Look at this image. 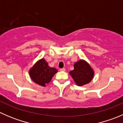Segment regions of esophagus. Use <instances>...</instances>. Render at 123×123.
<instances>
[{
  "mask_svg": "<svg viewBox=\"0 0 123 123\" xmlns=\"http://www.w3.org/2000/svg\"><path fill=\"white\" fill-rule=\"evenodd\" d=\"M60 71H65V68H61Z\"/></svg>",
  "mask_w": 123,
  "mask_h": 123,
  "instance_id": "1",
  "label": "esophagus"
}]
</instances>
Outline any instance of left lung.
<instances>
[{"label": "left lung", "mask_w": 123, "mask_h": 123, "mask_svg": "<svg viewBox=\"0 0 123 123\" xmlns=\"http://www.w3.org/2000/svg\"><path fill=\"white\" fill-rule=\"evenodd\" d=\"M74 69L69 72V74L76 85L79 86L89 83L94 77L93 69L89 64L83 59H80L74 64Z\"/></svg>", "instance_id": "1"}]
</instances>
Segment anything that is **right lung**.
Here are the masks:
<instances>
[{"instance_id":"add662e5","label":"right lung","mask_w":123,"mask_h":123,"mask_svg":"<svg viewBox=\"0 0 123 123\" xmlns=\"http://www.w3.org/2000/svg\"><path fill=\"white\" fill-rule=\"evenodd\" d=\"M57 72L56 69L50 67L44 58H42L37 61L33 67L30 69L29 75L35 83L45 87L51 81Z\"/></svg>"}]
</instances>
